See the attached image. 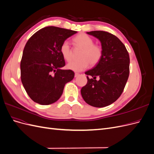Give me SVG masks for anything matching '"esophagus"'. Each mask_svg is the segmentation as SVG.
I'll return each instance as SVG.
<instances>
[{"instance_id": "34e87169", "label": "esophagus", "mask_w": 154, "mask_h": 154, "mask_svg": "<svg viewBox=\"0 0 154 154\" xmlns=\"http://www.w3.org/2000/svg\"><path fill=\"white\" fill-rule=\"evenodd\" d=\"M78 76H79V74L78 73H75V74H74V76H75V77H77Z\"/></svg>"}]
</instances>
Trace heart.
I'll list each match as a JSON object with an SVG mask.
<instances>
[{
    "label": "heart",
    "instance_id": "heart-1",
    "mask_svg": "<svg viewBox=\"0 0 154 154\" xmlns=\"http://www.w3.org/2000/svg\"><path fill=\"white\" fill-rule=\"evenodd\" d=\"M74 42L78 47L83 49L80 56V60L69 62L67 67L74 72H80L86 69L89 64L94 66L99 63L103 55V49L100 45L94 44L91 37L82 33L74 38ZM60 53L63 58L69 62L72 59V50L68 41L66 40L60 46Z\"/></svg>",
    "mask_w": 154,
    "mask_h": 154
}]
</instances>
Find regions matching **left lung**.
I'll return each instance as SVG.
<instances>
[{"label": "left lung", "instance_id": "1", "mask_svg": "<svg viewBox=\"0 0 154 154\" xmlns=\"http://www.w3.org/2000/svg\"><path fill=\"white\" fill-rule=\"evenodd\" d=\"M87 33L101 42L103 55L95 67L85 72L87 83L82 88L81 94L87 104L104 107L114 103L122 94L129 76V54L122 41L110 32L94 31ZM96 76L100 78L99 81Z\"/></svg>", "mask_w": 154, "mask_h": 154}]
</instances>
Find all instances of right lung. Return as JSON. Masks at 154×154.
Returning a JSON list of instances; mask_svg holds the SVG:
<instances>
[{"mask_svg": "<svg viewBox=\"0 0 154 154\" xmlns=\"http://www.w3.org/2000/svg\"><path fill=\"white\" fill-rule=\"evenodd\" d=\"M76 32L48 26L36 32L27 42L20 62V77L27 94L36 103H54L61 97L65 85L74 78L72 71L61 69L66 63L60 46Z\"/></svg>", "mask_w": 154, "mask_h": 154, "instance_id": "1", "label": "right lung"}]
</instances>
